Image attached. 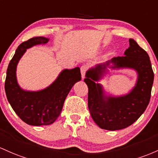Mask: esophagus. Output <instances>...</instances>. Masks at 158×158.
<instances>
[{"label":"esophagus","instance_id":"obj_1","mask_svg":"<svg viewBox=\"0 0 158 158\" xmlns=\"http://www.w3.org/2000/svg\"><path fill=\"white\" fill-rule=\"evenodd\" d=\"M88 69V65H83L81 67V76L84 78L85 77V74H86V71Z\"/></svg>","mask_w":158,"mask_h":158}]
</instances>
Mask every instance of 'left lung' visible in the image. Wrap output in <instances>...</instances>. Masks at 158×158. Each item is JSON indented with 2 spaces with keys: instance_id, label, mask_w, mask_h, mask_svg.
<instances>
[{
  "instance_id": "1",
  "label": "left lung",
  "mask_w": 158,
  "mask_h": 158,
  "mask_svg": "<svg viewBox=\"0 0 158 158\" xmlns=\"http://www.w3.org/2000/svg\"><path fill=\"white\" fill-rule=\"evenodd\" d=\"M125 56L113 57L86 72L84 81L88 86V108L94 122L101 128L116 131L130 126L146 110L150 102L154 72L149 56L132 39ZM110 62L112 68H131L138 73L136 86L129 94L120 97H104L101 85L96 84Z\"/></svg>"
}]
</instances>
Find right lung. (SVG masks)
<instances>
[{"label": "right lung", "instance_id": "add662e5", "mask_svg": "<svg viewBox=\"0 0 158 158\" xmlns=\"http://www.w3.org/2000/svg\"><path fill=\"white\" fill-rule=\"evenodd\" d=\"M48 39L33 37L18 47L9 63L5 81L8 102L19 118L31 125H51L60 116L65 99L75 83L81 81L80 68L63 70L51 86L38 92L22 89L16 80V66L26 50L38 44H45Z\"/></svg>", "mask_w": 158, "mask_h": 158}]
</instances>
